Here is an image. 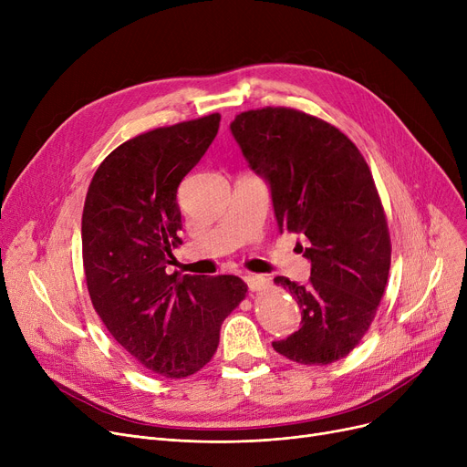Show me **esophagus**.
Returning a JSON list of instances; mask_svg holds the SVG:
<instances>
[{
    "mask_svg": "<svg viewBox=\"0 0 467 467\" xmlns=\"http://www.w3.org/2000/svg\"><path fill=\"white\" fill-rule=\"evenodd\" d=\"M242 278H244V282L248 284V287L252 291H265L268 287V284H271V282H268V278H265L261 275H244Z\"/></svg>",
    "mask_w": 467,
    "mask_h": 467,
    "instance_id": "esophagus-1",
    "label": "esophagus"
}]
</instances>
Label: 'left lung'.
<instances>
[{"mask_svg": "<svg viewBox=\"0 0 467 467\" xmlns=\"http://www.w3.org/2000/svg\"><path fill=\"white\" fill-rule=\"evenodd\" d=\"M231 132L250 168L271 185L280 231L310 242L303 252L312 265L308 284L275 278L303 316L299 331L275 340V350L303 365L348 356L375 320L391 259L369 166L338 129L299 109L244 111Z\"/></svg>", "mask_w": 467, "mask_h": 467, "instance_id": "obj_1", "label": "left lung"}]
</instances>
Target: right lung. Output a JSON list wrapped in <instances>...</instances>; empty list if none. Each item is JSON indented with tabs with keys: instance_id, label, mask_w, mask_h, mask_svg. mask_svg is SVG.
I'll return each mask as SVG.
<instances>
[{
	"instance_id": "right-lung-1",
	"label": "right lung",
	"mask_w": 467,
	"mask_h": 467,
	"mask_svg": "<svg viewBox=\"0 0 467 467\" xmlns=\"http://www.w3.org/2000/svg\"><path fill=\"white\" fill-rule=\"evenodd\" d=\"M219 113L140 134L98 166L83 208V266L94 310L145 369L183 379L212 359L238 276L166 273L182 238V180L213 141Z\"/></svg>"
}]
</instances>
